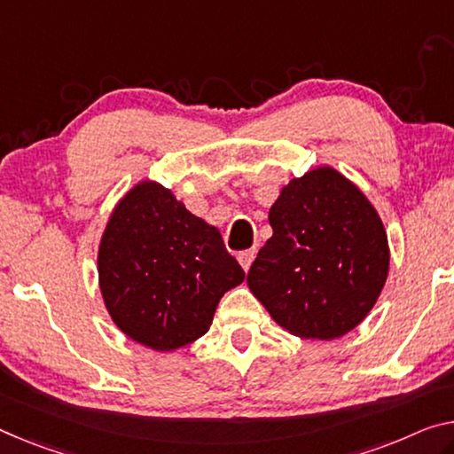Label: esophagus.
<instances>
[{"label":"esophagus","instance_id":"34e87169","mask_svg":"<svg viewBox=\"0 0 454 454\" xmlns=\"http://www.w3.org/2000/svg\"><path fill=\"white\" fill-rule=\"evenodd\" d=\"M255 254H257V251L255 249H247V251H241V254L239 255H237V260H239V263H241V268L243 270H249L251 268V262H254L255 260Z\"/></svg>","mask_w":454,"mask_h":454}]
</instances>
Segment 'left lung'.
I'll return each mask as SVG.
<instances>
[{
    "label": "left lung",
    "mask_w": 454,
    "mask_h": 454,
    "mask_svg": "<svg viewBox=\"0 0 454 454\" xmlns=\"http://www.w3.org/2000/svg\"><path fill=\"white\" fill-rule=\"evenodd\" d=\"M274 235L247 271L270 317L302 339L353 331L378 302L389 246L378 211L331 166L292 178L270 208Z\"/></svg>",
    "instance_id": "1"
}]
</instances>
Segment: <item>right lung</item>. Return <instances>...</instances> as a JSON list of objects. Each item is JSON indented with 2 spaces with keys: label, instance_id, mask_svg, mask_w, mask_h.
I'll list each match as a JSON object with an SVG mask.
<instances>
[{
  "label": "right lung",
  "instance_id": "1",
  "mask_svg": "<svg viewBox=\"0 0 454 454\" xmlns=\"http://www.w3.org/2000/svg\"><path fill=\"white\" fill-rule=\"evenodd\" d=\"M97 271L117 329L154 351L203 337L223 294L246 278L219 229L154 180L137 183L115 205Z\"/></svg>",
  "mask_w": 454,
  "mask_h": 454
}]
</instances>
